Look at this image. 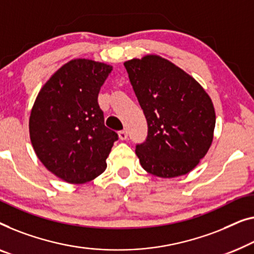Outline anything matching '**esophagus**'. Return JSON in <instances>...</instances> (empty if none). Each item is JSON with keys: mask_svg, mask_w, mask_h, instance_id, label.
<instances>
[{"mask_svg": "<svg viewBox=\"0 0 254 254\" xmlns=\"http://www.w3.org/2000/svg\"><path fill=\"white\" fill-rule=\"evenodd\" d=\"M118 134H119V138L120 139H127V137H128V133H127L126 129L120 130Z\"/></svg>", "mask_w": 254, "mask_h": 254, "instance_id": "esophagus-1", "label": "esophagus"}]
</instances>
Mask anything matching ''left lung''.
Instances as JSON below:
<instances>
[{"label":"left lung","mask_w":254,"mask_h":254,"mask_svg":"<svg viewBox=\"0 0 254 254\" xmlns=\"http://www.w3.org/2000/svg\"><path fill=\"white\" fill-rule=\"evenodd\" d=\"M148 123L145 142L136 144L142 167L159 178L185 175L212 144L215 112L193 78L159 56L125 62Z\"/></svg>","instance_id":"8db88e82"}]
</instances>
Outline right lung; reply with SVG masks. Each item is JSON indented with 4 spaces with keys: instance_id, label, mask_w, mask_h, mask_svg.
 I'll return each instance as SVG.
<instances>
[{
    "instance_id": "1",
    "label": "right lung",
    "mask_w": 254,
    "mask_h": 254,
    "mask_svg": "<svg viewBox=\"0 0 254 254\" xmlns=\"http://www.w3.org/2000/svg\"><path fill=\"white\" fill-rule=\"evenodd\" d=\"M112 67L74 60L42 87L29 117L36 156L51 173L68 183L101 175L118 134L104 125L98 93Z\"/></svg>"
}]
</instances>
